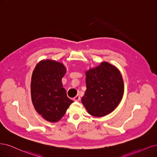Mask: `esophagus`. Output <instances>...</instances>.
Wrapping results in <instances>:
<instances>
[{"mask_svg": "<svg viewBox=\"0 0 157 157\" xmlns=\"http://www.w3.org/2000/svg\"><path fill=\"white\" fill-rule=\"evenodd\" d=\"M80 99H81V98H80L79 96L77 95L76 96H75V97L74 98V99H73V100H74L75 101H79L80 100Z\"/></svg>", "mask_w": 157, "mask_h": 157, "instance_id": "1", "label": "esophagus"}]
</instances>
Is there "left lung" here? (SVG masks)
I'll list each match as a JSON object with an SVG mask.
<instances>
[{
  "label": "left lung",
  "instance_id": "left-lung-1",
  "mask_svg": "<svg viewBox=\"0 0 157 157\" xmlns=\"http://www.w3.org/2000/svg\"><path fill=\"white\" fill-rule=\"evenodd\" d=\"M86 90L82 101L93 117L113 112L122 99L124 85L118 69L107 62L85 72Z\"/></svg>",
  "mask_w": 157,
  "mask_h": 157
}]
</instances>
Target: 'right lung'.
<instances>
[{
  "label": "right lung",
  "instance_id": "obj_1",
  "mask_svg": "<svg viewBox=\"0 0 157 157\" xmlns=\"http://www.w3.org/2000/svg\"><path fill=\"white\" fill-rule=\"evenodd\" d=\"M66 72L63 63L46 59L39 62L32 73L30 86L33 107L50 122L61 120L73 102L63 87L61 79Z\"/></svg>",
  "mask_w": 157,
  "mask_h": 157
}]
</instances>
